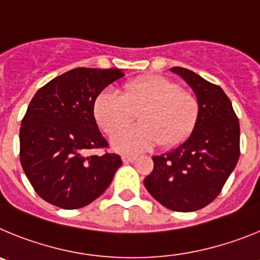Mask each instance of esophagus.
<instances>
[{"label":"esophagus","instance_id":"esophagus-1","mask_svg":"<svg viewBox=\"0 0 260 260\" xmlns=\"http://www.w3.org/2000/svg\"><path fill=\"white\" fill-rule=\"evenodd\" d=\"M136 158H137V156H135V155H121V160H123L124 163L135 162Z\"/></svg>","mask_w":260,"mask_h":260}]
</instances>
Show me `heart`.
Instances as JSON below:
<instances>
[{
  "mask_svg": "<svg viewBox=\"0 0 260 260\" xmlns=\"http://www.w3.org/2000/svg\"><path fill=\"white\" fill-rule=\"evenodd\" d=\"M93 113L109 136L126 126L138 114L139 124L121 130L111 141L116 151L133 154L158 144L172 147L185 141L196 125L200 104L193 92L175 81L160 75H147L125 83L120 94L102 92Z\"/></svg>",
  "mask_w": 260,
  "mask_h": 260,
  "instance_id": "1",
  "label": "heart"
}]
</instances>
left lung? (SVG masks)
<instances>
[{
    "label": "left lung",
    "mask_w": 260,
    "mask_h": 260,
    "mask_svg": "<svg viewBox=\"0 0 260 260\" xmlns=\"http://www.w3.org/2000/svg\"><path fill=\"white\" fill-rule=\"evenodd\" d=\"M171 71L180 75L196 93L200 113L185 141L168 153L153 156V172L144 184L167 209L197 211L219 196L237 165L240 123L220 86L182 67H172Z\"/></svg>",
    "instance_id": "left-lung-1"
}]
</instances>
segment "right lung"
Instances as JSON below:
<instances>
[{"mask_svg": "<svg viewBox=\"0 0 260 260\" xmlns=\"http://www.w3.org/2000/svg\"><path fill=\"white\" fill-rule=\"evenodd\" d=\"M118 69L79 67L36 92L20 127V163L40 197L64 210L98 198L121 166L118 154L88 155L109 146L95 123V98L123 78Z\"/></svg>", "mask_w": 260, "mask_h": 260, "instance_id": "right-lung-1", "label": "right lung"}]
</instances>
